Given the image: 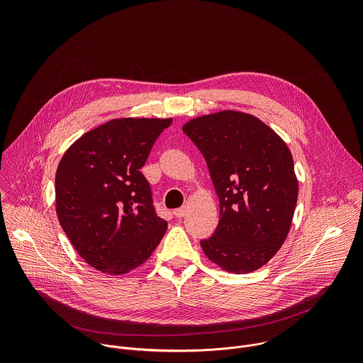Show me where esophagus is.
<instances>
[{
  "mask_svg": "<svg viewBox=\"0 0 363 363\" xmlns=\"http://www.w3.org/2000/svg\"><path fill=\"white\" fill-rule=\"evenodd\" d=\"M185 214H186V208H185V206H181V208H177V210L174 211V216L178 217V218L185 217Z\"/></svg>",
  "mask_w": 363,
  "mask_h": 363,
  "instance_id": "1",
  "label": "esophagus"
}]
</instances>
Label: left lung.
<instances>
[{
  "label": "left lung",
  "mask_w": 363,
  "mask_h": 363,
  "mask_svg": "<svg viewBox=\"0 0 363 363\" xmlns=\"http://www.w3.org/2000/svg\"><path fill=\"white\" fill-rule=\"evenodd\" d=\"M182 130L208 165L220 198V221L202 240L205 255L221 269L258 270L284 242L298 184L284 140L260 119L234 111L195 118Z\"/></svg>",
  "instance_id": "1"
}]
</instances>
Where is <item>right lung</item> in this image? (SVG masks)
<instances>
[{
  "mask_svg": "<svg viewBox=\"0 0 363 363\" xmlns=\"http://www.w3.org/2000/svg\"><path fill=\"white\" fill-rule=\"evenodd\" d=\"M172 119H113L79 138L56 174V211L83 260L113 276L143 264L161 242L157 216L140 172Z\"/></svg>",
  "mask_w": 363,
  "mask_h": 363,
  "instance_id": "add662e5",
  "label": "right lung"
}]
</instances>
